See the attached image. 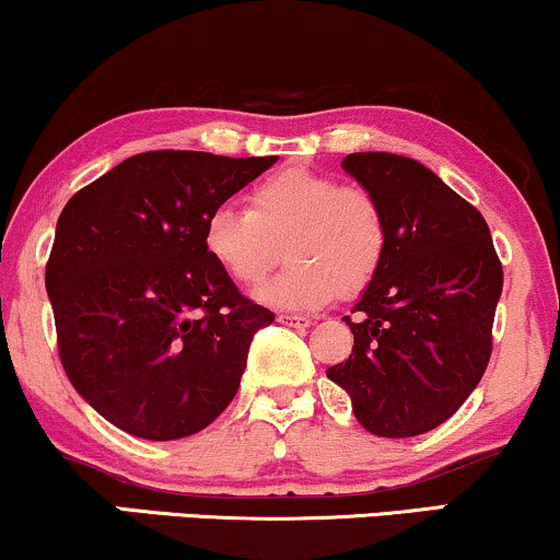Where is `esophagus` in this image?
<instances>
[{
	"instance_id": "1",
	"label": "esophagus",
	"mask_w": 560,
	"mask_h": 560,
	"mask_svg": "<svg viewBox=\"0 0 560 560\" xmlns=\"http://www.w3.org/2000/svg\"><path fill=\"white\" fill-rule=\"evenodd\" d=\"M278 322L285 324V327H293V329L312 327V319H308V316H301V314H280Z\"/></svg>"
}]
</instances>
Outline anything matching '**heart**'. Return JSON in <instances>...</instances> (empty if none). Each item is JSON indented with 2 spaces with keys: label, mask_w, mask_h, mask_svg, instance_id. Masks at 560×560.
<instances>
[{
  "label": "heart",
  "mask_w": 560,
  "mask_h": 560,
  "mask_svg": "<svg viewBox=\"0 0 560 560\" xmlns=\"http://www.w3.org/2000/svg\"><path fill=\"white\" fill-rule=\"evenodd\" d=\"M386 241L374 195L303 168L254 186L248 210L218 205L202 228L205 254L238 285L265 280L282 244L288 267L254 293L275 308H316L335 293H361L382 267Z\"/></svg>",
  "instance_id": "obj_1"
}]
</instances>
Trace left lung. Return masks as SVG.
Listing matches in <instances>:
<instances>
[{
  "mask_svg": "<svg viewBox=\"0 0 560 560\" xmlns=\"http://www.w3.org/2000/svg\"><path fill=\"white\" fill-rule=\"evenodd\" d=\"M342 168L382 205L389 241L345 316L353 353L327 376L365 431L410 439L452 418L486 374L503 269L480 212L423 163L353 153Z\"/></svg>",
  "mask_w": 560,
  "mask_h": 560,
  "instance_id": "8db88e82",
  "label": "left lung"
}]
</instances>
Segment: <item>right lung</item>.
<instances>
[{"label":"right lung","instance_id":"1","mask_svg":"<svg viewBox=\"0 0 560 560\" xmlns=\"http://www.w3.org/2000/svg\"><path fill=\"white\" fill-rule=\"evenodd\" d=\"M278 158L155 150L69 199L46 265L69 382L98 416L148 441L202 431L236 397L275 314L205 254V218Z\"/></svg>","mask_w":560,"mask_h":560}]
</instances>
